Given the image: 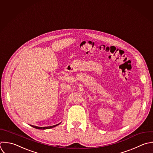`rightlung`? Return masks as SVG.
I'll return each mask as SVG.
<instances>
[{
	"label": "right lung",
	"mask_w": 153,
	"mask_h": 153,
	"mask_svg": "<svg viewBox=\"0 0 153 153\" xmlns=\"http://www.w3.org/2000/svg\"><path fill=\"white\" fill-rule=\"evenodd\" d=\"M60 123H59V124H60ZM59 124H57V125H53V126H48V127H38V126H33V125H30V126H32L33 128H34L37 129H51V128H54V127L58 126Z\"/></svg>",
	"instance_id": "obj_1"
}]
</instances>
